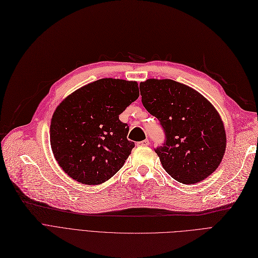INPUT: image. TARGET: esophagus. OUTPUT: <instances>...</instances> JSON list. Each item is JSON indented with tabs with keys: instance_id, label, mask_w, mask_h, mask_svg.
<instances>
[{
	"instance_id": "esophagus-1",
	"label": "esophagus",
	"mask_w": 258,
	"mask_h": 258,
	"mask_svg": "<svg viewBox=\"0 0 258 258\" xmlns=\"http://www.w3.org/2000/svg\"><path fill=\"white\" fill-rule=\"evenodd\" d=\"M149 144H150V141H149L148 139H145V140H143V141H139V142H137V145H138V147H148Z\"/></svg>"
}]
</instances>
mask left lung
<instances>
[{
    "mask_svg": "<svg viewBox=\"0 0 258 258\" xmlns=\"http://www.w3.org/2000/svg\"><path fill=\"white\" fill-rule=\"evenodd\" d=\"M139 86L143 106L165 133L163 147L155 150L165 172L183 184L205 180L227 147L216 108L194 88L171 79H148Z\"/></svg>",
    "mask_w": 258,
    "mask_h": 258,
    "instance_id": "1",
    "label": "left lung"
}]
</instances>
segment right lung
Masks as SVG:
<instances>
[{
    "mask_svg": "<svg viewBox=\"0 0 258 258\" xmlns=\"http://www.w3.org/2000/svg\"><path fill=\"white\" fill-rule=\"evenodd\" d=\"M138 97L136 81L104 78L78 88L54 109L51 151L74 180L101 184L124 164L135 143L119 115Z\"/></svg>",
    "mask_w": 258,
    "mask_h": 258,
    "instance_id": "obj_1",
    "label": "right lung"
}]
</instances>
